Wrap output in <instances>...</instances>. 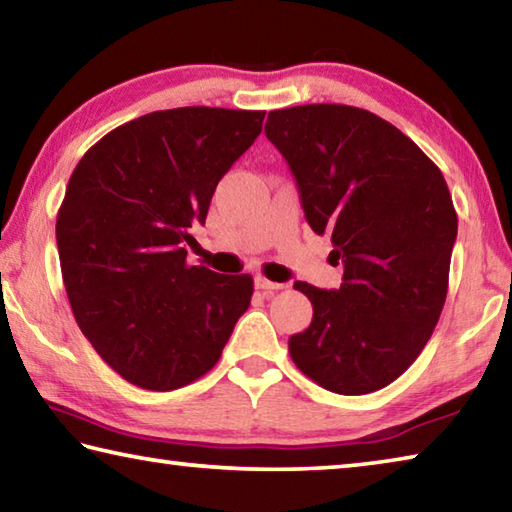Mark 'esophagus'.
<instances>
[{
  "mask_svg": "<svg viewBox=\"0 0 512 512\" xmlns=\"http://www.w3.org/2000/svg\"><path fill=\"white\" fill-rule=\"evenodd\" d=\"M255 289L262 291V293H273V291L284 289V284L271 282V280H266V277H255Z\"/></svg>",
  "mask_w": 512,
  "mask_h": 512,
  "instance_id": "esophagus-1",
  "label": "esophagus"
}]
</instances>
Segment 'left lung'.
I'll return each instance as SVG.
<instances>
[{"mask_svg": "<svg viewBox=\"0 0 512 512\" xmlns=\"http://www.w3.org/2000/svg\"><path fill=\"white\" fill-rule=\"evenodd\" d=\"M264 133L343 262L339 289L293 284L314 318L289 339L291 359L332 393L379 391L418 359L445 305L458 219L443 173L386 119L341 103L271 110Z\"/></svg>", "mask_w": 512, "mask_h": 512, "instance_id": "left-lung-1", "label": "left lung"}]
</instances>
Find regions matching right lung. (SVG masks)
<instances>
[{"label":"right lung","mask_w":512,"mask_h":512,"mask_svg":"<svg viewBox=\"0 0 512 512\" xmlns=\"http://www.w3.org/2000/svg\"><path fill=\"white\" fill-rule=\"evenodd\" d=\"M264 115L149 112L101 137L69 178L56 219L69 305L99 357L146 391L212 370L250 305L253 277L189 266L185 246Z\"/></svg>","instance_id":"obj_1"}]
</instances>
